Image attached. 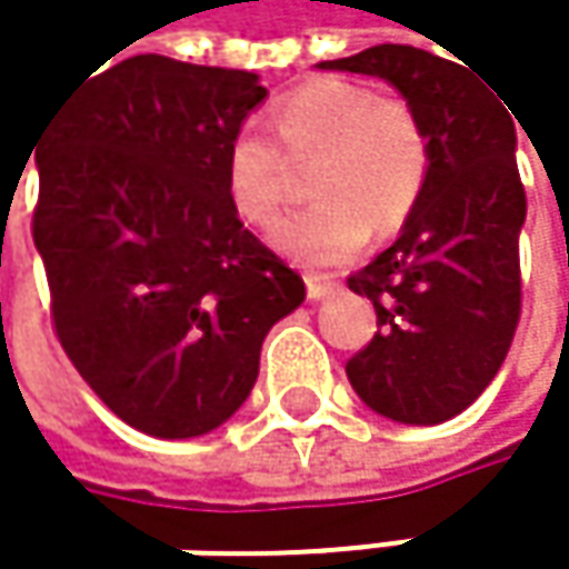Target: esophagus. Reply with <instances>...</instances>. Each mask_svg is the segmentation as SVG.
I'll return each instance as SVG.
<instances>
[{"mask_svg":"<svg viewBox=\"0 0 569 569\" xmlns=\"http://www.w3.org/2000/svg\"><path fill=\"white\" fill-rule=\"evenodd\" d=\"M339 289L336 280H329V277H306V296L312 299V302H319V299H326V296H332Z\"/></svg>","mask_w":569,"mask_h":569,"instance_id":"34e87169","label":"esophagus"}]
</instances>
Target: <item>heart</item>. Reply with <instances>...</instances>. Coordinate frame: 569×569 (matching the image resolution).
<instances>
[{
  "mask_svg": "<svg viewBox=\"0 0 569 569\" xmlns=\"http://www.w3.org/2000/svg\"><path fill=\"white\" fill-rule=\"evenodd\" d=\"M280 148L253 124L223 158V187L240 220L267 227L289 190V164H312L316 207L280 220L270 243L292 263L329 270L352 260L372 227L392 230L415 207L428 173V138L401 98L372 94L342 78L289 91L273 114Z\"/></svg>",
  "mask_w": 569,
  "mask_h": 569,
  "instance_id": "heart-1",
  "label": "heart"
}]
</instances>
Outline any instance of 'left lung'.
Wrapping results in <instances>:
<instances>
[{"mask_svg":"<svg viewBox=\"0 0 569 569\" xmlns=\"http://www.w3.org/2000/svg\"><path fill=\"white\" fill-rule=\"evenodd\" d=\"M319 68L389 81L425 128L428 173L398 240L349 277L382 329L346 362V376L376 415L441 425L491 386L520 316L527 197L511 108L465 64L411 46H376Z\"/></svg>","mask_w":569,"mask_h":569,"instance_id":"8db88e82","label":"left lung"}]
</instances>
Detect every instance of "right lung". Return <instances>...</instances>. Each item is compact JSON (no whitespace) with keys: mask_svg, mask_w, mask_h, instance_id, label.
<instances>
[{"mask_svg":"<svg viewBox=\"0 0 569 569\" xmlns=\"http://www.w3.org/2000/svg\"><path fill=\"white\" fill-rule=\"evenodd\" d=\"M263 98L253 71L134 56L74 84L32 148L58 342L144 435L220 428L257 386L267 332L306 299L223 187Z\"/></svg>","mask_w":569,"mask_h":569,"instance_id":"1","label":"right lung"}]
</instances>
